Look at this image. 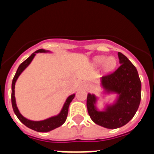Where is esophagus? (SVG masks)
Listing matches in <instances>:
<instances>
[{"instance_id": "esophagus-1", "label": "esophagus", "mask_w": 154, "mask_h": 154, "mask_svg": "<svg viewBox=\"0 0 154 154\" xmlns=\"http://www.w3.org/2000/svg\"><path fill=\"white\" fill-rule=\"evenodd\" d=\"M83 85H84V87H85V89H86L87 87H88V84H87V83H84Z\"/></svg>"}]
</instances>
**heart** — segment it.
<instances>
[{"label":"heart","mask_w":154,"mask_h":154,"mask_svg":"<svg viewBox=\"0 0 154 154\" xmlns=\"http://www.w3.org/2000/svg\"><path fill=\"white\" fill-rule=\"evenodd\" d=\"M92 63H93L94 66H96V67L103 65L102 69H103V72L109 73L115 69L116 64H117V61L116 58L112 56L106 58L103 55H99V56H96L93 58Z\"/></svg>","instance_id":"obj_1"}]
</instances>
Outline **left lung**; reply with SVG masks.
Listing matches in <instances>:
<instances>
[{
	"label": "left lung",
	"mask_w": 154,
	"mask_h": 154,
	"mask_svg": "<svg viewBox=\"0 0 154 154\" xmlns=\"http://www.w3.org/2000/svg\"><path fill=\"white\" fill-rule=\"evenodd\" d=\"M120 66L112 74L100 79L105 96L114 95L112 103L104 102L97 106L99 96L88 93L87 109L96 124L107 129H116L129 123L137 112L141 99V82L134 65L123 54L118 52Z\"/></svg>",
	"instance_id": "1"
}]
</instances>
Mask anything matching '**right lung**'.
<instances>
[{"label": "right lung", "mask_w": 154, "mask_h": 154, "mask_svg": "<svg viewBox=\"0 0 154 154\" xmlns=\"http://www.w3.org/2000/svg\"><path fill=\"white\" fill-rule=\"evenodd\" d=\"M37 53H51V51L45 49H39L38 51H35L31 55V56L28 57L26 60L23 62L21 65H19L18 69H17V72L15 73V75L14 77L13 81H12L11 85V103L12 107H13V110L15 115L17 116V117L18 119L21 121V123L24 125L27 126V127L30 128L31 130H35L37 132H40V133H46V132H49L51 130H55L56 128L62 126L66 120L68 116V112H69V107L70 105L71 102L72 101V99L75 98V94L73 93L69 96L66 99L65 103H64L63 106H62V109H61L60 112L55 116H53L49 118H47L43 120L39 121H34L28 119L23 116L21 113L19 111L18 108L16 104V99H15V93H14V89H15V83L17 82V79L20 76V75L24 71V69L28 67V65L31 64L32 60L34 59L35 56L36 55Z\"/></svg>", "instance_id": "1"}]
</instances>
